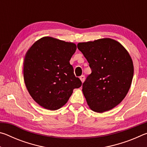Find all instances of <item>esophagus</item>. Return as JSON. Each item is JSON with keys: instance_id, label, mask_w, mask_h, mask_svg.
I'll return each instance as SVG.
<instances>
[{"instance_id": "esophagus-1", "label": "esophagus", "mask_w": 147, "mask_h": 147, "mask_svg": "<svg viewBox=\"0 0 147 147\" xmlns=\"http://www.w3.org/2000/svg\"><path fill=\"white\" fill-rule=\"evenodd\" d=\"M80 80H81L82 82L83 83L84 82V80H85V76H84V75L81 76L80 77Z\"/></svg>"}]
</instances>
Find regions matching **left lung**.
Returning <instances> with one entry per match:
<instances>
[{"instance_id": "1", "label": "left lung", "mask_w": 147, "mask_h": 147, "mask_svg": "<svg viewBox=\"0 0 147 147\" xmlns=\"http://www.w3.org/2000/svg\"><path fill=\"white\" fill-rule=\"evenodd\" d=\"M91 73L82 85L89 108L103 113L120 104L132 82L134 64L128 52L115 39L102 38L77 45Z\"/></svg>"}]
</instances>
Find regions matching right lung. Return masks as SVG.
I'll return each mask as SVG.
<instances>
[{"instance_id":"obj_1","label":"right lung","mask_w":147,"mask_h":147,"mask_svg":"<svg viewBox=\"0 0 147 147\" xmlns=\"http://www.w3.org/2000/svg\"><path fill=\"white\" fill-rule=\"evenodd\" d=\"M76 45L43 37L30 47L24 57L23 77L29 94L45 109H58L67 102L82 82L74 74L70 59Z\"/></svg>"}]
</instances>
